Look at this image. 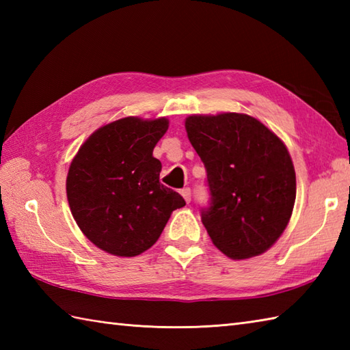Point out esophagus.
Here are the masks:
<instances>
[{
    "instance_id": "1",
    "label": "esophagus",
    "mask_w": 350,
    "mask_h": 350,
    "mask_svg": "<svg viewBox=\"0 0 350 350\" xmlns=\"http://www.w3.org/2000/svg\"><path fill=\"white\" fill-rule=\"evenodd\" d=\"M180 194H182V197L185 198V202H187V203L191 202V189H189V188L180 189Z\"/></svg>"
}]
</instances>
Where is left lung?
<instances>
[{"label": "left lung", "instance_id": "8db88e82", "mask_svg": "<svg viewBox=\"0 0 350 350\" xmlns=\"http://www.w3.org/2000/svg\"><path fill=\"white\" fill-rule=\"evenodd\" d=\"M185 129L206 167L211 206L202 221L213 245L233 260L263 254L293 212L296 176L287 147L239 113L189 116Z\"/></svg>", "mask_w": 350, "mask_h": 350}]
</instances>
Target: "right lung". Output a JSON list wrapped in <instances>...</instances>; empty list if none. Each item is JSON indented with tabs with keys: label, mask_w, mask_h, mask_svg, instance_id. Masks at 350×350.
<instances>
[{
	"label": "right lung",
	"mask_w": 350,
	"mask_h": 350,
	"mask_svg": "<svg viewBox=\"0 0 350 350\" xmlns=\"http://www.w3.org/2000/svg\"><path fill=\"white\" fill-rule=\"evenodd\" d=\"M168 118L124 117L94 131L69 167L66 192L81 232L96 247L135 257L159 239L183 197L159 182L153 148Z\"/></svg>",
	"instance_id": "right-lung-1"
}]
</instances>
